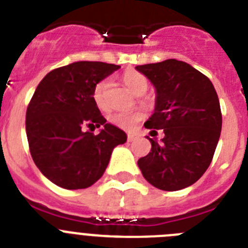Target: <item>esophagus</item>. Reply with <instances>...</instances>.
<instances>
[{"label": "esophagus", "instance_id": "1", "mask_svg": "<svg viewBox=\"0 0 248 248\" xmlns=\"http://www.w3.org/2000/svg\"><path fill=\"white\" fill-rule=\"evenodd\" d=\"M138 139V135L135 134H128V141H134Z\"/></svg>", "mask_w": 248, "mask_h": 248}]
</instances>
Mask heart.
Listing matches in <instances>:
<instances>
[{
  "label": "heart",
  "instance_id": "obj_1",
  "mask_svg": "<svg viewBox=\"0 0 248 248\" xmlns=\"http://www.w3.org/2000/svg\"><path fill=\"white\" fill-rule=\"evenodd\" d=\"M123 82L128 87L130 92L137 94L139 91L143 89H148V79L143 73L135 71V69H129V71L124 72L123 74ZM110 87V80L108 78L99 80L97 84L94 85L93 89V99L95 104L98 105V108L105 109L108 107V100H107V93ZM141 119V113L139 111H114L110 114L109 120L113 124H115L119 128L124 129V130H131L137 126L138 122Z\"/></svg>",
  "mask_w": 248,
  "mask_h": 248
}]
</instances>
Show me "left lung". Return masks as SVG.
I'll use <instances>...</instances> for the list:
<instances>
[{"instance_id":"obj_1","label":"left lung","mask_w":248,"mask_h":248,"mask_svg":"<svg viewBox=\"0 0 248 248\" xmlns=\"http://www.w3.org/2000/svg\"><path fill=\"white\" fill-rule=\"evenodd\" d=\"M135 68L156 89L154 114L144 125L165 134L161 143L148 137L151 150L138 165L157 189H185L207 170L217 146L222 126L217 93L205 74L177 59Z\"/></svg>"}]
</instances>
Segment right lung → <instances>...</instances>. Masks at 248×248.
Masks as SVG:
<instances>
[{
  "label": "right lung",
  "instance_id": "obj_1",
  "mask_svg": "<svg viewBox=\"0 0 248 248\" xmlns=\"http://www.w3.org/2000/svg\"><path fill=\"white\" fill-rule=\"evenodd\" d=\"M103 62H74L50 71L34 91L26 133L34 164L63 189H85L104 174L113 149L126 134L107 123L93 99L94 85L119 69ZM103 125L98 136L86 131Z\"/></svg>",
  "mask_w": 248,
  "mask_h": 248
}]
</instances>
